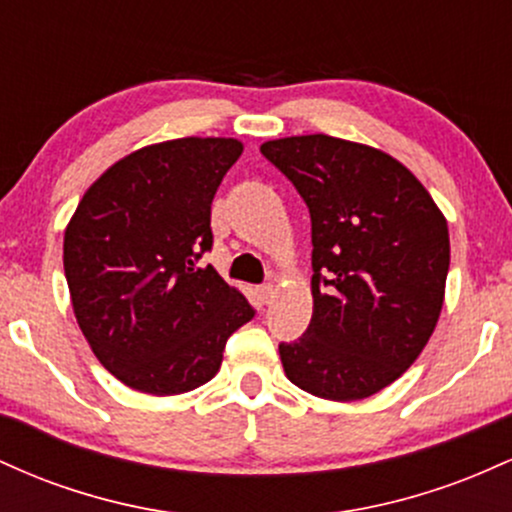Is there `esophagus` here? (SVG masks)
Masks as SVG:
<instances>
[{
    "instance_id": "34e87169",
    "label": "esophagus",
    "mask_w": 512,
    "mask_h": 512,
    "mask_svg": "<svg viewBox=\"0 0 512 512\" xmlns=\"http://www.w3.org/2000/svg\"><path fill=\"white\" fill-rule=\"evenodd\" d=\"M274 293H276L274 284H264V286H260V289H257V296H260V301H262V303H269V301H272Z\"/></svg>"
}]
</instances>
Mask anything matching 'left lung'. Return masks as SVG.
I'll list each match as a JSON object with an SVG mask.
<instances>
[{
  "label": "left lung",
  "mask_w": 512,
  "mask_h": 512,
  "mask_svg": "<svg viewBox=\"0 0 512 512\" xmlns=\"http://www.w3.org/2000/svg\"><path fill=\"white\" fill-rule=\"evenodd\" d=\"M313 223V320L279 344L286 378L332 402L366 399L419 358L443 308L448 221L407 166L327 134L260 146Z\"/></svg>",
  "instance_id": "left-lung-1"
}]
</instances>
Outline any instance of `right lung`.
Listing matches in <instances>:
<instances>
[{
  "label": "right lung",
  "instance_id": "add662e5",
  "mask_svg": "<svg viewBox=\"0 0 512 512\" xmlns=\"http://www.w3.org/2000/svg\"><path fill=\"white\" fill-rule=\"evenodd\" d=\"M238 139L185 137L110 166L64 231V276L105 370L146 395H182L219 373L223 346L255 310L211 264V199Z\"/></svg>",
  "mask_w": 512,
  "mask_h": 512
}]
</instances>
